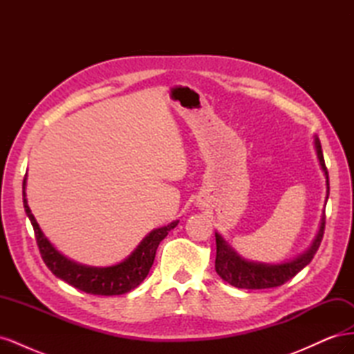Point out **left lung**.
I'll return each mask as SVG.
<instances>
[{
  "mask_svg": "<svg viewBox=\"0 0 354 354\" xmlns=\"http://www.w3.org/2000/svg\"><path fill=\"white\" fill-rule=\"evenodd\" d=\"M315 147L319 164L324 169L326 178V201L329 196V176L325 165V159L322 153V146H320L319 138L315 136ZM325 230V214L320 220V227L316 234L313 243L310 248L297 257L295 260L281 264H266V263H254L242 259V257L234 251L232 246L221 238L220 233H216V243H217V255H216V272L223 281H226L232 286L241 289H267L281 286L285 282L301 272L304 267L313 260L315 254L317 252L320 242L324 238Z\"/></svg>",
  "mask_w": 354,
  "mask_h": 354,
  "instance_id": "8db88e82",
  "label": "left lung"
}]
</instances>
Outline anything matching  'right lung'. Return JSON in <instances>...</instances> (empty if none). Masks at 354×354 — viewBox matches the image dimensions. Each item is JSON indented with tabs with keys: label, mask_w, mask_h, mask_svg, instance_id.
I'll return each mask as SVG.
<instances>
[{
	"label": "right lung",
	"mask_w": 354,
	"mask_h": 354,
	"mask_svg": "<svg viewBox=\"0 0 354 354\" xmlns=\"http://www.w3.org/2000/svg\"><path fill=\"white\" fill-rule=\"evenodd\" d=\"M25 189L26 177L24 180V207L32 227H34L37 245L46 266L59 279L68 282L69 285L80 289V291L93 295H121L130 292L131 289L140 285L153 264L158 245L167 236L168 232L173 230L178 224V220H176L169 223L168 226L152 230L137 246L136 251L120 264L109 267L78 264L60 254L44 236L34 214L30 212Z\"/></svg>",
	"instance_id": "right-lung-1"
}]
</instances>
